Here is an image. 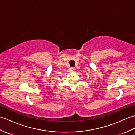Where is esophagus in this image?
Masks as SVG:
<instances>
[{"instance_id":"1","label":"esophagus","mask_w":135,"mask_h":135,"mask_svg":"<svg viewBox=\"0 0 135 135\" xmlns=\"http://www.w3.org/2000/svg\"><path fill=\"white\" fill-rule=\"evenodd\" d=\"M74 70V68H70V71H73Z\"/></svg>"}]
</instances>
